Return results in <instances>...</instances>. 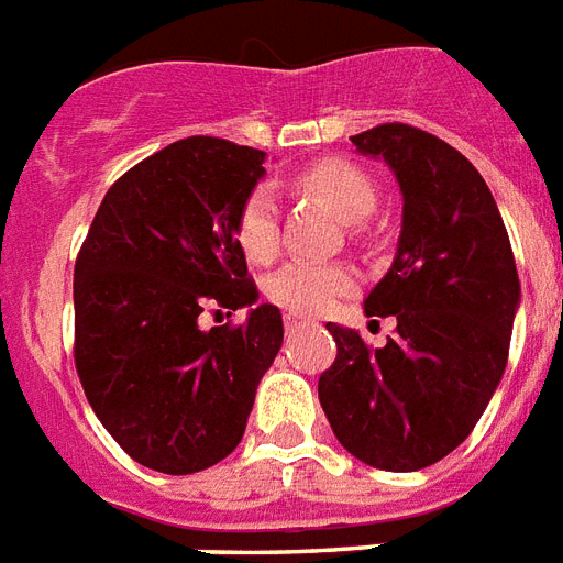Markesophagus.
I'll return each instance as SVG.
<instances>
[{"label":"esophagus","mask_w":563,"mask_h":563,"mask_svg":"<svg viewBox=\"0 0 563 563\" xmlns=\"http://www.w3.org/2000/svg\"><path fill=\"white\" fill-rule=\"evenodd\" d=\"M283 327H286V332H289V335H295L297 329L309 327V321H306V318H300V314H286V318H283Z\"/></svg>","instance_id":"esophagus-1"}]
</instances>
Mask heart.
<instances>
[{
	"label": "heart",
	"instance_id": "1",
	"mask_svg": "<svg viewBox=\"0 0 563 563\" xmlns=\"http://www.w3.org/2000/svg\"><path fill=\"white\" fill-rule=\"evenodd\" d=\"M297 194L314 196L335 210L344 222H353L355 236L364 231V219L378 208V185L364 167L346 158H321L300 167L291 176ZM236 242L245 257L254 263H268L280 251V222H277V199L266 185L254 187L236 217ZM353 272L341 263H289L274 272L266 291L274 303L300 314H321L338 297L350 291Z\"/></svg>",
	"mask_w": 563,
	"mask_h": 563
}]
</instances>
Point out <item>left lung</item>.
Listing matches in <instances>:
<instances>
[{
	"mask_svg": "<svg viewBox=\"0 0 563 563\" xmlns=\"http://www.w3.org/2000/svg\"><path fill=\"white\" fill-rule=\"evenodd\" d=\"M390 164L405 196L399 251L364 300L367 318L396 314L382 350L327 323L338 355L318 382L338 442L361 463L419 472L474 431L509 361L520 283L509 234L474 164L408 123L350 139Z\"/></svg>",
	"mask_w": 563,
	"mask_h": 563,
	"instance_id": "obj_1",
	"label": "left lung"
}]
</instances>
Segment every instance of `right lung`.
Segmentation results:
<instances>
[{
    "label": "right lung",
    "instance_id": "add662e5",
    "mask_svg": "<svg viewBox=\"0 0 563 563\" xmlns=\"http://www.w3.org/2000/svg\"><path fill=\"white\" fill-rule=\"evenodd\" d=\"M266 153L190 135L109 187L75 263V367L86 399L135 460L194 474L240 445L283 344L277 306L199 329L257 300L236 217Z\"/></svg>",
    "mask_w": 563,
    "mask_h": 563
}]
</instances>
